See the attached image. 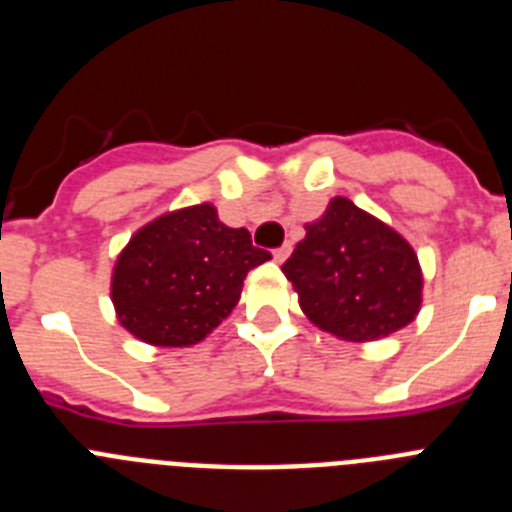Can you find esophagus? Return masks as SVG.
Returning a JSON list of instances; mask_svg holds the SVG:
<instances>
[{
    "instance_id": "1",
    "label": "esophagus",
    "mask_w": 512,
    "mask_h": 512,
    "mask_svg": "<svg viewBox=\"0 0 512 512\" xmlns=\"http://www.w3.org/2000/svg\"><path fill=\"white\" fill-rule=\"evenodd\" d=\"M289 253H292V243H284V246L274 248V259H277L279 264H284V261H287Z\"/></svg>"
}]
</instances>
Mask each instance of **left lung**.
I'll use <instances>...</instances> for the list:
<instances>
[{"label":"left lung","instance_id":"8db88e82","mask_svg":"<svg viewBox=\"0 0 512 512\" xmlns=\"http://www.w3.org/2000/svg\"><path fill=\"white\" fill-rule=\"evenodd\" d=\"M312 325L343 341H377L413 323L423 302L418 253L346 197H333L282 266Z\"/></svg>","mask_w":512,"mask_h":512}]
</instances>
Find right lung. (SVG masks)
Listing matches in <instances>:
<instances>
[{
    "label": "right lung",
    "instance_id": "obj_1",
    "mask_svg": "<svg viewBox=\"0 0 512 512\" xmlns=\"http://www.w3.org/2000/svg\"><path fill=\"white\" fill-rule=\"evenodd\" d=\"M269 259L246 228L220 223L210 202L166 212L135 230L117 256V320L151 346H194L233 312L248 271Z\"/></svg>",
    "mask_w": 512,
    "mask_h": 512
}]
</instances>
